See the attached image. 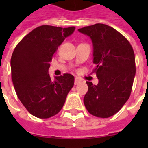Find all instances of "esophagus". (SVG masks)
I'll return each instance as SVG.
<instances>
[{
    "instance_id": "obj_1",
    "label": "esophagus",
    "mask_w": 148,
    "mask_h": 148,
    "mask_svg": "<svg viewBox=\"0 0 148 148\" xmlns=\"http://www.w3.org/2000/svg\"><path fill=\"white\" fill-rule=\"evenodd\" d=\"M80 83H81V80H80V79L77 78V77L74 79V84H75V85H77V84H78Z\"/></svg>"
}]
</instances>
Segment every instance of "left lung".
<instances>
[{
    "mask_svg": "<svg viewBox=\"0 0 148 148\" xmlns=\"http://www.w3.org/2000/svg\"><path fill=\"white\" fill-rule=\"evenodd\" d=\"M93 43V62L98 84L87 81L84 103L90 114L107 118L119 111L131 95L135 57L129 41L114 28L96 24L78 29Z\"/></svg>",
    "mask_w": 148,
    "mask_h": 148,
    "instance_id": "8db88e82",
    "label": "left lung"
}]
</instances>
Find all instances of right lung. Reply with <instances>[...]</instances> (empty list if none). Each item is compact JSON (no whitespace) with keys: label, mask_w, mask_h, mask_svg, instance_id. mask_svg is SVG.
I'll list each match as a JSON object with an SVG mask.
<instances>
[{"label":"right lung","mask_w":148,"mask_h":148,"mask_svg":"<svg viewBox=\"0 0 148 148\" xmlns=\"http://www.w3.org/2000/svg\"><path fill=\"white\" fill-rule=\"evenodd\" d=\"M74 30V27H38L13 52L10 69L14 87L22 104L34 117L49 118L57 114L74 86L73 75L64 74L51 81L48 69L58 47Z\"/></svg>","instance_id":"right-lung-1"}]
</instances>
